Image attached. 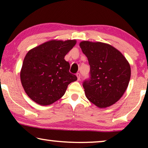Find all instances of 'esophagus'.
Masks as SVG:
<instances>
[{"instance_id":"1","label":"esophagus","mask_w":148,"mask_h":148,"mask_svg":"<svg viewBox=\"0 0 148 148\" xmlns=\"http://www.w3.org/2000/svg\"><path fill=\"white\" fill-rule=\"evenodd\" d=\"M76 76H77V80L78 81H79L80 80V77H81V75H80V73H77L76 74Z\"/></svg>"}]
</instances>
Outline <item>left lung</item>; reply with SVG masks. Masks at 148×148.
I'll use <instances>...</instances> for the list:
<instances>
[{"mask_svg":"<svg viewBox=\"0 0 148 148\" xmlns=\"http://www.w3.org/2000/svg\"><path fill=\"white\" fill-rule=\"evenodd\" d=\"M79 46L90 65V79L83 84L89 101L104 108L124 94L131 77V67L121 52L110 44L82 41Z\"/></svg>","mask_w":148,"mask_h":148,"instance_id":"1","label":"left lung"}]
</instances>
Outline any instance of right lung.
Wrapping results in <instances>:
<instances>
[{
    "label": "right lung",
    "instance_id": "right-lung-1",
    "mask_svg": "<svg viewBox=\"0 0 148 148\" xmlns=\"http://www.w3.org/2000/svg\"><path fill=\"white\" fill-rule=\"evenodd\" d=\"M75 40H52L28 51L20 71L22 86L30 99L41 106L53 104L63 96L68 85L77 79L69 72L64 56Z\"/></svg>",
    "mask_w": 148,
    "mask_h": 148
}]
</instances>
